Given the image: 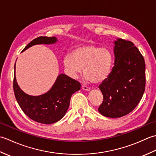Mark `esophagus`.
<instances>
[{"label": "esophagus", "mask_w": 156, "mask_h": 156, "mask_svg": "<svg viewBox=\"0 0 156 156\" xmlns=\"http://www.w3.org/2000/svg\"><path fill=\"white\" fill-rule=\"evenodd\" d=\"M82 88L83 89V90H86V91H89V90H90V88L87 87V86H85V85H82Z\"/></svg>", "instance_id": "obj_1"}]
</instances>
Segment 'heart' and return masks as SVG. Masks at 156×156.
<instances>
[{
	"label": "heart",
	"instance_id": "obj_1",
	"mask_svg": "<svg viewBox=\"0 0 156 156\" xmlns=\"http://www.w3.org/2000/svg\"><path fill=\"white\" fill-rule=\"evenodd\" d=\"M112 61V53L108 49L93 44L79 46L73 54H66L63 60L71 76H76L84 67V76L93 83H99L108 77Z\"/></svg>",
	"mask_w": 156,
	"mask_h": 156
}]
</instances>
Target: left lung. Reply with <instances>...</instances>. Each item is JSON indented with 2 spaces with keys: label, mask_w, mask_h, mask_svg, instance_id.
I'll return each instance as SVG.
<instances>
[{
  "label": "left lung",
  "mask_w": 156,
  "mask_h": 156,
  "mask_svg": "<svg viewBox=\"0 0 156 156\" xmlns=\"http://www.w3.org/2000/svg\"><path fill=\"white\" fill-rule=\"evenodd\" d=\"M114 67L98 88L103 101L98 111L107 117L118 118L137 107L145 87V64L133 43L122 39L115 41Z\"/></svg>",
  "instance_id": "left-lung-1"
}]
</instances>
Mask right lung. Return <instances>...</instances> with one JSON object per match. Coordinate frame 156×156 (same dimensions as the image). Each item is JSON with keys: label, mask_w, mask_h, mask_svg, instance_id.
<instances>
[{"label": "right lung", "mask_w": 156, "mask_h": 156, "mask_svg": "<svg viewBox=\"0 0 156 156\" xmlns=\"http://www.w3.org/2000/svg\"><path fill=\"white\" fill-rule=\"evenodd\" d=\"M57 41L55 37H39L34 39L23 49L26 50L37 44H53ZM81 84L77 80L64 74H59L51 88L45 94L31 96L25 93L18 86L15 74L13 90L20 107L32 120L43 124H52L64 117L67 112L70 98L75 92L80 89Z\"/></svg>", "instance_id": "obj_1"}]
</instances>
